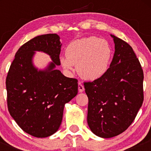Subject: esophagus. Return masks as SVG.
Masks as SVG:
<instances>
[{
    "mask_svg": "<svg viewBox=\"0 0 151 151\" xmlns=\"http://www.w3.org/2000/svg\"><path fill=\"white\" fill-rule=\"evenodd\" d=\"M78 89H79V92H83V91H84V85H83L82 83L80 82V81H79V82L78 83Z\"/></svg>",
    "mask_w": 151,
    "mask_h": 151,
    "instance_id": "34e87169",
    "label": "esophagus"
}]
</instances>
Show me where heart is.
<instances>
[{
    "label": "heart",
    "instance_id": "b5f03b06",
    "mask_svg": "<svg viewBox=\"0 0 151 151\" xmlns=\"http://www.w3.org/2000/svg\"><path fill=\"white\" fill-rule=\"evenodd\" d=\"M113 50L108 41L89 37L72 41L66 47V56H61L60 63L67 71H73L77 65L79 74L89 80L103 77L109 70Z\"/></svg>",
    "mask_w": 151,
    "mask_h": 151
}]
</instances>
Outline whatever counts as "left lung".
Listing matches in <instances>:
<instances>
[{
    "label": "left lung",
    "instance_id": "obj_1",
    "mask_svg": "<svg viewBox=\"0 0 151 151\" xmlns=\"http://www.w3.org/2000/svg\"><path fill=\"white\" fill-rule=\"evenodd\" d=\"M115 52L103 77L84 82L89 99L87 123L101 138H111L132 124L143 101V72L131 46L111 35Z\"/></svg>",
    "mask_w": 151,
    "mask_h": 151
}]
</instances>
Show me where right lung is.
<instances>
[{"label": "right lung", "mask_w": 151, "mask_h": 151, "mask_svg": "<svg viewBox=\"0 0 151 151\" xmlns=\"http://www.w3.org/2000/svg\"><path fill=\"white\" fill-rule=\"evenodd\" d=\"M62 44L57 34L37 36L19 48L6 77L9 113L21 129L31 136L45 138L55 133L62 123L65 104L78 93L77 79L64 76L60 65ZM35 51L51 57L45 70L32 65Z\"/></svg>", "instance_id": "add662e5"}]
</instances>
